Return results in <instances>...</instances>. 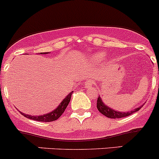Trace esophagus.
Wrapping results in <instances>:
<instances>
[{"instance_id": "34e87169", "label": "esophagus", "mask_w": 159, "mask_h": 159, "mask_svg": "<svg viewBox=\"0 0 159 159\" xmlns=\"http://www.w3.org/2000/svg\"><path fill=\"white\" fill-rule=\"evenodd\" d=\"M84 87L86 88V89H88V88H91L93 86V81H92V80H87V81H85V83H84Z\"/></svg>"}]
</instances>
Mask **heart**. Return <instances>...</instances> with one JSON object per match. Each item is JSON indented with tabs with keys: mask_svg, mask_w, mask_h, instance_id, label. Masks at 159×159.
I'll list each match as a JSON object with an SVG mask.
<instances>
[{
	"mask_svg": "<svg viewBox=\"0 0 159 159\" xmlns=\"http://www.w3.org/2000/svg\"><path fill=\"white\" fill-rule=\"evenodd\" d=\"M105 57V53L103 52H99V53H97L95 54L92 55V62L95 63V64H99L102 61H103Z\"/></svg>",
	"mask_w": 159,
	"mask_h": 159,
	"instance_id": "heart-1",
	"label": "heart"
}]
</instances>
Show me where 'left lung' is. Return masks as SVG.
<instances>
[{
    "label": "left lung",
    "instance_id": "left-lung-1",
    "mask_svg": "<svg viewBox=\"0 0 159 159\" xmlns=\"http://www.w3.org/2000/svg\"><path fill=\"white\" fill-rule=\"evenodd\" d=\"M142 106L143 105H141V106H138V108H136V109H133V110L131 111H128V112H122V111L115 110V109H112V108H110L109 106H108L107 105L105 104L100 96H98V99H97V109H98V110L102 114L106 116V117H108V118H112V119L122 118V117L128 116L134 113L135 112H138V111L139 110Z\"/></svg>",
    "mask_w": 159,
    "mask_h": 159
}]
</instances>
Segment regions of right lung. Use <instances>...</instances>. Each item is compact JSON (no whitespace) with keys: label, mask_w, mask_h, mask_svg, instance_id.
I'll list each match as a JSON object with an SVG mask.
<instances>
[{"label":"right lung","mask_w":159,"mask_h":159,"mask_svg":"<svg viewBox=\"0 0 159 159\" xmlns=\"http://www.w3.org/2000/svg\"><path fill=\"white\" fill-rule=\"evenodd\" d=\"M49 53V52L47 53H40V54H47ZM73 91L70 92L64 99L61 101V102L60 103L59 106L56 108V109H53L51 112H48V113L43 114V115H39V116H32L29 115V114L24 113V112H21V111H19L21 115L24 116L26 118L31 119V120H37V121H41V122H51V121H54L56 120H57L63 113H64V110L67 108V106H68L69 102H70V98H71V95L73 94Z\"/></svg>","instance_id":"obj_1"}]
</instances>
